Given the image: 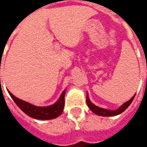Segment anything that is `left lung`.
<instances>
[{
	"label": "left lung",
	"mask_w": 147,
	"mask_h": 147,
	"mask_svg": "<svg viewBox=\"0 0 147 147\" xmlns=\"http://www.w3.org/2000/svg\"><path fill=\"white\" fill-rule=\"evenodd\" d=\"M134 96H135V95H134L133 97L130 99L128 101H127V102H125L124 104L122 105L119 109H117V110H105V109L100 108L98 106L95 105L93 103H92V101L90 100V99L88 97V95H87V104H88V107L90 108V110H92L94 114H96V115H97L105 116V117H108V116H115L118 115H119V114H121V113H123L124 110L127 109V107L130 105V104L132 103V101H133V99H134Z\"/></svg>",
	"instance_id": "left-lung-1"
}]
</instances>
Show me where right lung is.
Segmentation results:
<instances>
[{"label":"right lung","instance_id":"1","mask_svg":"<svg viewBox=\"0 0 147 147\" xmlns=\"http://www.w3.org/2000/svg\"><path fill=\"white\" fill-rule=\"evenodd\" d=\"M9 92V91H8ZM11 98L13 99L16 105L23 110L27 115L30 116L32 118L41 119V120H47V119H53L59 116L64 110L65 106V90L61 93L59 100L55 104L46 106V107H40L30 104L27 101L22 100L14 96L13 94L9 92Z\"/></svg>","mask_w":147,"mask_h":147}]
</instances>
